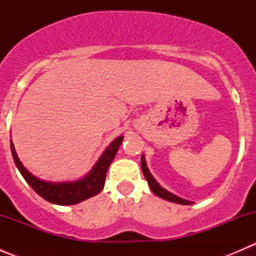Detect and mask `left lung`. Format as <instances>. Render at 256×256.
<instances>
[{"label": "left lung", "instance_id": "obj_1", "mask_svg": "<svg viewBox=\"0 0 256 256\" xmlns=\"http://www.w3.org/2000/svg\"><path fill=\"white\" fill-rule=\"evenodd\" d=\"M141 168H142L144 176V178H146V180H147V183H148L150 188H151V190L154 193V194L157 196V197L162 198V200H168V202L177 203V204H186V206L192 204V202H190V200H183V198L178 197V196L174 194V193H171V192H168L167 190H164V188L162 187V186L160 184V183L157 182L156 180H154V177L152 176L151 172H150L148 168H147L146 160H144V154H142V156H141Z\"/></svg>", "mask_w": 256, "mask_h": 256}]
</instances>
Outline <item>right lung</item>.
<instances>
[{
  "mask_svg": "<svg viewBox=\"0 0 256 256\" xmlns=\"http://www.w3.org/2000/svg\"><path fill=\"white\" fill-rule=\"evenodd\" d=\"M122 140L124 136L116 138L105 148V151L102 152L99 160L95 162L92 168L84 177L76 180H68V182H49V180H40V178L30 174L18 158L12 141L11 152L18 171L20 172L26 182L36 190V193H38L40 197L44 198L49 203H53V204L72 206L78 204L82 200L94 197L98 193L102 192L105 184L108 170H109V166L112 164Z\"/></svg>",
  "mask_w": 256,
  "mask_h": 256,
  "instance_id": "add662e5",
  "label": "right lung"
}]
</instances>
